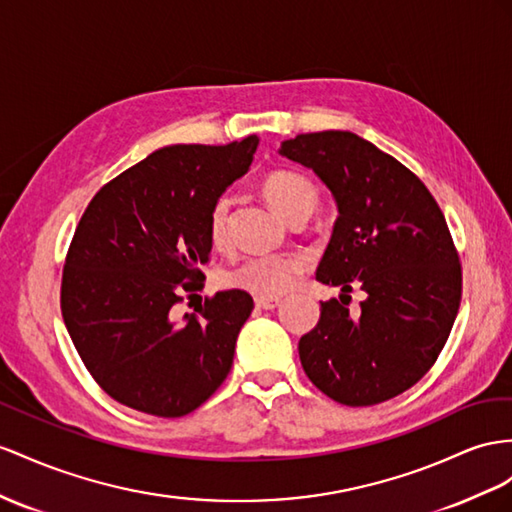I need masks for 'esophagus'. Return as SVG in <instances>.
I'll return each instance as SVG.
<instances>
[{
    "label": "esophagus",
    "mask_w": 512,
    "mask_h": 512,
    "mask_svg": "<svg viewBox=\"0 0 512 512\" xmlns=\"http://www.w3.org/2000/svg\"><path fill=\"white\" fill-rule=\"evenodd\" d=\"M281 305V298H255L257 309H277Z\"/></svg>",
    "instance_id": "34e87169"
}]
</instances>
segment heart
<instances>
[{
	"label": "heart",
	"instance_id": "obj_1",
	"mask_svg": "<svg viewBox=\"0 0 512 512\" xmlns=\"http://www.w3.org/2000/svg\"><path fill=\"white\" fill-rule=\"evenodd\" d=\"M264 194L270 205L287 220L298 214L311 216L320 203V190L316 183L292 173V170H277V173L268 175L264 181ZM229 212L231 196L220 194L207 216V235L214 246H222L229 240ZM307 268L309 259L305 255H253L229 272V283L257 298H277L290 292Z\"/></svg>",
	"mask_w": 512,
	"mask_h": 512
}]
</instances>
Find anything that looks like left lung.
I'll return each mask as SVG.
<instances>
[{
  "instance_id": "obj_1",
  "label": "left lung",
  "mask_w": 512,
  "mask_h": 512,
  "mask_svg": "<svg viewBox=\"0 0 512 512\" xmlns=\"http://www.w3.org/2000/svg\"><path fill=\"white\" fill-rule=\"evenodd\" d=\"M279 153L311 168L339 212L316 279L342 296L300 337L303 370L339 404L396 398L435 365L461 305L448 222L419 177L352 131L300 134ZM352 286L366 294L357 314L343 303Z\"/></svg>"
}]
</instances>
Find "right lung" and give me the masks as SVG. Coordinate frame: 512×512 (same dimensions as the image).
<instances>
[{
	"mask_svg": "<svg viewBox=\"0 0 512 512\" xmlns=\"http://www.w3.org/2000/svg\"><path fill=\"white\" fill-rule=\"evenodd\" d=\"M257 144L248 136L157 149L106 183L75 229L62 318L90 376L129 409L188 415L231 370L251 294L218 292L181 322L175 305L203 287L209 209L246 173Z\"/></svg>",
	"mask_w": 512,
	"mask_h": 512,
	"instance_id": "obj_1",
	"label": "right lung"
}]
</instances>
